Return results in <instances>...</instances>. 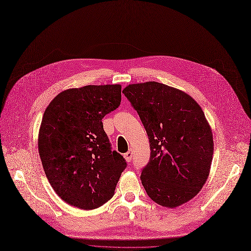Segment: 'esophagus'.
Returning <instances> with one entry per match:
<instances>
[{"instance_id":"34e87169","label":"esophagus","mask_w":251,"mask_h":251,"mask_svg":"<svg viewBox=\"0 0 251 251\" xmlns=\"http://www.w3.org/2000/svg\"><path fill=\"white\" fill-rule=\"evenodd\" d=\"M132 156H133V150L132 149H130L128 152H126L124 154V158L126 159L127 162H130L132 160Z\"/></svg>"}]
</instances>
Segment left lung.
<instances>
[{
    "mask_svg": "<svg viewBox=\"0 0 251 251\" xmlns=\"http://www.w3.org/2000/svg\"><path fill=\"white\" fill-rule=\"evenodd\" d=\"M122 93L137 111L150 143V160L141 182L148 196L174 208L192 199L206 182L213 135L198 103L158 82L131 84Z\"/></svg>",
    "mask_w": 251,
    "mask_h": 251,
    "instance_id": "obj_1",
    "label": "left lung"
}]
</instances>
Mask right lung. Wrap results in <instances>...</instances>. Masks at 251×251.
<instances>
[{
  "mask_svg": "<svg viewBox=\"0 0 251 251\" xmlns=\"http://www.w3.org/2000/svg\"><path fill=\"white\" fill-rule=\"evenodd\" d=\"M121 103V85H88L58 94L38 137L42 165L55 192L84 210L112 198L127 163L112 151L102 119Z\"/></svg>",
  "mask_w": 251,
  "mask_h": 251,
  "instance_id": "add662e5",
  "label": "right lung"
}]
</instances>
